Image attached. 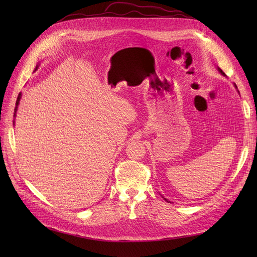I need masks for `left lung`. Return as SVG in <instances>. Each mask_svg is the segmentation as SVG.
Masks as SVG:
<instances>
[{
  "mask_svg": "<svg viewBox=\"0 0 257 257\" xmlns=\"http://www.w3.org/2000/svg\"><path fill=\"white\" fill-rule=\"evenodd\" d=\"M219 71H220V72H221V73H222V74H223V75H225V74H224V73H223V72H222V70H220V69H219ZM163 198H164V197H163ZM164 199H165V200H166V201H167V202H170V201H169V200H168V199H166V198H164Z\"/></svg>",
  "mask_w": 257,
  "mask_h": 257,
  "instance_id": "obj_1",
  "label": "left lung"
}]
</instances>
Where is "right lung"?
I'll list each match as a JSON object with an SVG mask.
<instances>
[{"label":"right lung","instance_id":"add662e5","mask_svg":"<svg viewBox=\"0 0 257 257\" xmlns=\"http://www.w3.org/2000/svg\"><path fill=\"white\" fill-rule=\"evenodd\" d=\"M36 69H37V66H36ZM36 69H35V70H36ZM20 100H21V93L19 94L18 100H17V107H16V109H15V112H17V109H18V105H19V102H20ZM15 115H16V113H15Z\"/></svg>","mask_w":257,"mask_h":257}]
</instances>
